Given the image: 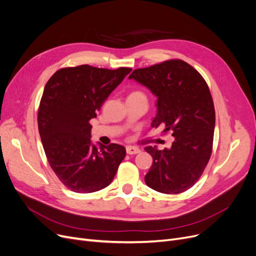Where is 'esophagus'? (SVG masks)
Masks as SVG:
<instances>
[{
  "instance_id": "obj_1",
  "label": "esophagus",
  "mask_w": 256,
  "mask_h": 256,
  "mask_svg": "<svg viewBox=\"0 0 256 256\" xmlns=\"http://www.w3.org/2000/svg\"><path fill=\"white\" fill-rule=\"evenodd\" d=\"M126 152L128 154H139L140 152V150L138 148H135V146H126Z\"/></svg>"
}]
</instances>
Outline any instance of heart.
<instances>
[{"label": "heart", "mask_w": 256, "mask_h": 256, "mask_svg": "<svg viewBox=\"0 0 256 256\" xmlns=\"http://www.w3.org/2000/svg\"><path fill=\"white\" fill-rule=\"evenodd\" d=\"M135 93H139V92H135Z\"/></svg>", "instance_id": "1"}]
</instances>
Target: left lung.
<instances>
[{"label":"left lung","mask_w":256,"mask_h":256,"mask_svg":"<svg viewBox=\"0 0 256 256\" xmlns=\"http://www.w3.org/2000/svg\"><path fill=\"white\" fill-rule=\"evenodd\" d=\"M157 97V114L152 126L172 130L170 148L146 150L154 159L144 180L162 194L186 192L202 176L212 150L216 126L214 106L209 88L194 68L181 60H172L128 76Z\"/></svg>","instance_id":"obj_1"}]
</instances>
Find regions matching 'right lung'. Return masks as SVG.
Instances as JSON below:
<instances>
[{
    "label": "right lung",
    "instance_id": "obj_1",
    "mask_svg": "<svg viewBox=\"0 0 256 256\" xmlns=\"http://www.w3.org/2000/svg\"><path fill=\"white\" fill-rule=\"evenodd\" d=\"M130 71L88 64L64 68L44 88L38 115L44 150L55 174L74 192L90 194L108 186L126 157L119 144H94L88 121Z\"/></svg>",
    "mask_w": 256,
    "mask_h": 256
}]
</instances>
